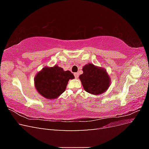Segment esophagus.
<instances>
[{
    "label": "esophagus",
    "mask_w": 149,
    "mask_h": 149,
    "mask_svg": "<svg viewBox=\"0 0 149 149\" xmlns=\"http://www.w3.org/2000/svg\"><path fill=\"white\" fill-rule=\"evenodd\" d=\"M74 75L75 78H78V76H79V73H74Z\"/></svg>",
    "instance_id": "obj_1"
}]
</instances>
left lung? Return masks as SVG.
Listing matches in <instances>:
<instances>
[{"label": "left lung", "mask_w": 149, "mask_h": 149, "mask_svg": "<svg viewBox=\"0 0 149 149\" xmlns=\"http://www.w3.org/2000/svg\"><path fill=\"white\" fill-rule=\"evenodd\" d=\"M83 73L79 76L83 86L86 92L100 94L109 86L110 79L105 70L89 63L83 68Z\"/></svg>", "instance_id": "obj_1"}]
</instances>
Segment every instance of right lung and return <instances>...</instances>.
<instances>
[{
  "label": "right lung",
  "mask_w": 149,
  "mask_h": 149,
  "mask_svg": "<svg viewBox=\"0 0 149 149\" xmlns=\"http://www.w3.org/2000/svg\"><path fill=\"white\" fill-rule=\"evenodd\" d=\"M74 78L70 71H63L58 66L44 68L36 75L35 85L40 95L47 99H55L66 89L70 79Z\"/></svg>",
  "instance_id": "1"
}]
</instances>
